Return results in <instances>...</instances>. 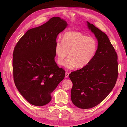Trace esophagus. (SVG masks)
I'll return each mask as SVG.
<instances>
[{
    "mask_svg": "<svg viewBox=\"0 0 127 127\" xmlns=\"http://www.w3.org/2000/svg\"><path fill=\"white\" fill-rule=\"evenodd\" d=\"M68 77H69V73L67 72H66L65 73V78H68Z\"/></svg>",
    "mask_w": 127,
    "mask_h": 127,
    "instance_id": "1",
    "label": "esophagus"
}]
</instances>
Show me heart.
Wrapping results in <instances>:
<instances>
[{
	"mask_svg": "<svg viewBox=\"0 0 127 127\" xmlns=\"http://www.w3.org/2000/svg\"><path fill=\"white\" fill-rule=\"evenodd\" d=\"M98 48L96 40L77 31H68L64 34L62 42H56L55 51L57 61L60 65L69 69L77 66L83 68L87 66L94 57ZM69 53V58L64 63Z\"/></svg>",
	"mask_w": 127,
	"mask_h": 127,
	"instance_id": "obj_1",
	"label": "heart"
}]
</instances>
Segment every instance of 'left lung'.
<instances>
[{
  "label": "left lung",
  "instance_id": "8db88e82",
  "mask_svg": "<svg viewBox=\"0 0 127 127\" xmlns=\"http://www.w3.org/2000/svg\"><path fill=\"white\" fill-rule=\"evenodd\" d=\"M98 41V48L92 61L81 69L71 72V99L78 108L86 109L100 103L108 96L118 77L117 55L104 32L86 22Z\"/></svg>",
  "mask_w": 127,
  "mask_h": 127
}]
</instances>
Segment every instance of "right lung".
Returning a JSON list of instances; mask_svg holds the SVG:
<instances>
[{"mask_svg": "<svg viewBox=\"0 0 127 127\" xmlns=\"http://www.w3.org/2000/svg\"><path fill=\"white\" fill-rule=\"evenodd\" d=\"M68 24L53 17L43 25L28 30L16 45L13 54V77L16 87L30 104L43 106L64 79L65 70L55 61L56 38Z\"/></svg>", "mask_w": 127, "mask_h": 127, "instance_id": "add662e5", "label": "right lung"}]
</instances>
